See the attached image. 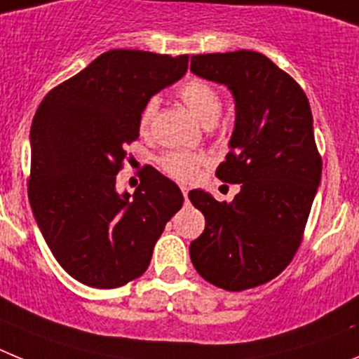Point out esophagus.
<instances>
[{
	"label": "esophagus",
	"mask_w": 359,
	"mask_h": 359,
	"mask_svg": "<svg viewBox=\"0 0 359 359\" xmlns=\"http://www.w3.org/2000/svg\"><path fill=\"white\" fill-rule=\"evenodd\" d=\"M180 189H182V195H184V198H187V193H189V189H187L186 186H180Z\"/></svg>",
	"instance_id": "esophagus-1"
}]
</instances>
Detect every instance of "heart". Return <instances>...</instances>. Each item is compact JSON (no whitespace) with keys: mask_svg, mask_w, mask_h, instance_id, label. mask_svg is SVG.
<instances>
[{"mask_svg":"<svg viewBox=\"0 0 359 359\" xmlns=\"http://www.w3.org/2000/svg\"><path fill=\"white\" fill-rule=\"evenodd\" d=\"M179 96L186 107L202 121L205 127H211L218 121L222 109H224V102H222V95L212 83L205 82V80L193 79L187 80L182 87L179 89ZM157 107H159V98H150L144 103L143 111L140 116V130L141 134H150L154 119H156ZM208 157L198 151H184V150H172L164 154L159 159L161 168L170 177L177 180H189L195 179L198 175V170L202 164H205Z\"/></svg>","mask_w":359,"mask_h":359,"instance_id":"obj_1","label":"heart"}]
</instances>
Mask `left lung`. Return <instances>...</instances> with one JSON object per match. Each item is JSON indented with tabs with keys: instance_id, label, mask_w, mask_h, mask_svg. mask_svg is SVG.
<instances>
[{
	"instance_id": "left-lung-1",
	"label": "left lung",
	"mask_w": 359,
	"mask_h": 359,
	"mask_svg": "<svg viewBox=\"0 0 359 359\" xmlns=\"http://www.w3.org/2000/svg\"><path fill=\"white\" fill-rule=\"evenodd\" d=\"M191 71L225 83L236 102L231 151L216 177L240 184L231 203L189 191L205 229L189 245L196 272L227 292L276 279L299 250L322 157L302 87L263 53L250 50L193 55Z\"/></svg>"
}]
</instances>
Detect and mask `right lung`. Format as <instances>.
<instances>
[{
  "instance_id": "add662e5",
  "label": "right lung",
  "mask_w": 359,
  "mask_h": 359,
  "mask_svg": "<svg viewBox=\"0 0 359 359\" xmlns=\"http://www.w3.org/2000/svg\"><path fill=\"white\" fill-rule=\"evenodd\" d=\"M187 55L111 50L53 87L32 121L28 198L55 259L73 279L119 288L147 272L164 225L182 208L175 182L144 166L134 195L116 191L125 148L151 96Z\"/></svg>"
}]
</instances>
